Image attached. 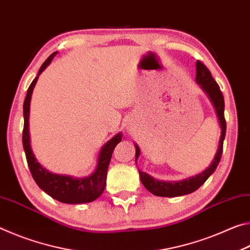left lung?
I'll use <instances>...</instances> for the list:
<instances>
[{"label":"left lung","mask_w":250,"mask_h":250,"mask_svg":"<svg viewBox=\"0 0 250 250\" xmlns=\"http://www.w3.org/2000/svg\"><path fill=\"white\" fill-rule=\"evenodd\" d=\"M196 82L201 84L203 89H204L207 92V95L209 96L211 103L214 104V107L216 109L219 124H221L222 126V135L221 140H219L217 153L215 155L213 162H211L210 166L207 167L204 172H202L201 174H198L196 176L191 177V179L181 182L156 181L153 177L146 174V173L139 171L142 184L145 185V188L147 191L154 194L156 196L175 197L193 193L194 191H196L198 188H201V186L205 183V181L213 174L214 171L216 170L219 161H221L223 153V143L226 134V120L225 116H224V108H225L224 96L221 89H219L218 83L215 82L213 76H211L209 69L207 68L201 61H197L196 62ZM139 155H140V150H139L138 146H135V162H137Z\"/></svg>","instance_id":"8db88e82"}]
</instances>
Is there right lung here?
I'll return each instance as SVG.
<instances>
[{
  "mask_svg": "<svg viewBox=\"0 0 250 250\" xmlns=\"http://www.w3.org/2000/svg\"><path fill=\"white\" fill-rule=\"evenodd\" d=\"M57 52L53 53L46 59L41 66L39 75L29 84L27 89V95L24 100V128H23V146L26 155L27 164L29 171L32 173V176L36 184L43 189L45 193H47L49 196H52L55 200H57L66 204H82V203H89L98 198L101 193L104 192L105 186V179H107L108 167L111 160L112 152L115 150L116 146L121 141V133H118L116 137H113L111 140L108 141L103 146L100 151L98 166L94 174L83 179H73L70 176L57 175L53 174L46 171L44 167H41V164L37 162L35 156H34L31 145H29V131H28V117H29V103H31V97L34 87L37 82L40 74L47 67L52 59L54 58Z\"/></svg>",
  "mask_w": 250,
  "mask_h": 250,
  "instance_id": "right-lung-1",
  "label": "right lung"
}]
</instances>
